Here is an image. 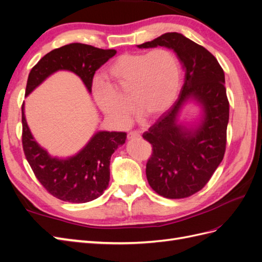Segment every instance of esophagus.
Segmentation results:
<instances>
[{
  "instance_id": "1",
  "label": "esophagus",
  "mask_w": 262,
  "mask_h": 262,
  "mask_svg": "<svg viewBox=\"0 0 262 262\" xmlns=\"http://www.w3.org/2000/svg\"><path fill=\"white\" fill-rule=\"evenodd\" d=\"M140 132L139 131H131L128 133V139H138L140 138Z\"/></svg>"
}]
</instances>
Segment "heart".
<instances>
[{
    "instance_id": "b5f03b06",
    "label": "heart",
    "mask_w": 262,
    "mask_h": 262,
    "mask_svg": "<svg viewBox=\"0 0 262 262\" xmlns=\"http://www.w3.org/2000/svg\"><path fill=\"white\" fill-rule=\"evenodd\" d=\"M109 82L95 80V101L110 120L126 126L134 114L155 118L175 100L180 83V64L175 53L165 48L124 53L106 70Z\"/></svg>"
}]
</instances>
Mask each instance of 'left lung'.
<instances>
[{"mask_svg": "<svg viewBox=\"0 0 262 262\" xmlns=\"http://www.w3.org/2000/svg\"><path fill=\"white\" fill-rule=\"evenodd\" d=\"M157 46L177 53L185 70V83L173 105L143 133L152 145L146 178L156 193L182 199L200 191L224 157L229 117L225 75L210 51L181 34H164L138 47ZM189 100L200 102L205 110L204 120L194 132L177 124L179 110Z\"/></svg>", "mask_w": 262, "mask_h": 262, "instance_id": "obj_1", "label": "left lung"}]
</instances>
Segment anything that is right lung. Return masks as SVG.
Masks as SVG:
<instances>
[{"label":"right lung","instance_id":"1","mask_svg":"<svg viewBox=\"0 0 262 262\" xmlns=\"http://www.w3.org/2000/svg\"><path fill=\"white\" fill-rule=\"evenodd\" d=\"M116 52L114 49L104 50L84 43H70L54 49L31 69L25 95L27 96L58 70L74 72L92 92L95 72ZM21 124L24 154L36 178L50 194L62 201L85 203L104 193L110 179V157L125 142V132H98L80 153L68 160H59L51 157L34 140L24 115V104Z\"/></svg>","mask_w":262,"mask_h":262}]
</instances>
